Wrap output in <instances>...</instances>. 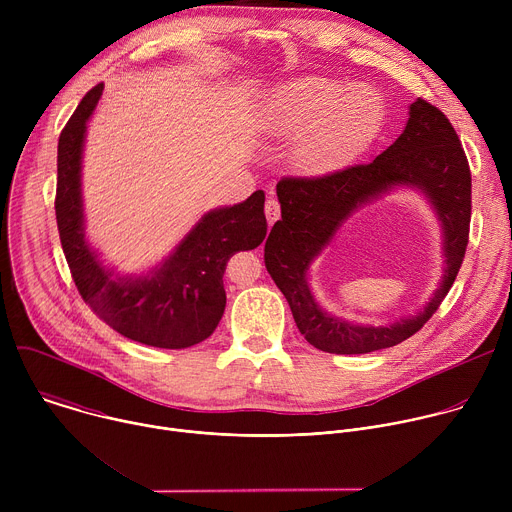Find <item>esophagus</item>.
<instances>
[{
    "instance_id": "esophagus-1",
    "label": "esophagus",
    "mask_w": 512,
    "mask_h": 512,
    "mask_svg": "<svg viewBox=\"0 0 512 512\" xmlns=\"http://www.w3.org/2000/svg\"><path fill=\"white\" fill-rule=\"evenodd\" d=\"M281 214V208H279V202L275 198H267L265 200V216H267V223L273 225L277 218Z\"/></svg>"
}]
</instances>
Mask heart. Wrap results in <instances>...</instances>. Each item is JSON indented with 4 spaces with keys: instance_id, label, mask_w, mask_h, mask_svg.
I'll list each match as a JSON object with an SVG mask.
<instances>
[{
    "instance_id": "b5f03b06",
    "label": "heart",
    "mask_w": 512,
    "mask_h": 512,
    "mask_svg": "<svg viewBox=\"0 0 512 512\" xmlns=\"http://www.w3.org/2000/svg\"><path fill=\"white\" fill-rule=\"evenodd\" d=\"M381 119L377 99L328 79H304L279 91L267 113V129L277 137L302 133L294 156L310 172L328 170L350 158Z\"/></svg>"
}]
</instances>
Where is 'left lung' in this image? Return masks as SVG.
Masks as SVG:
<instances>
[{"label": "left lung", "mask_w": 512, "mask_h": 512, "mask_svg": "<svg viewBox=\"0 0 512 512\" xmlns=\"http://www.w3.org/2000/svg\"><path fill=\"white\" fill-rule=\"evenodd\" d=\"M417 185L432 200L445 227L443 285L417 317L391 327H352L326 315L305 281L311 259L352 209L391 185ZM281 221L265 241V267L285 296L304 338L330 354H367L401 344L437 312L462 267L472 214V174L450 119L417 99L397 141L369 164L324 176H285L277 182Z\"/></svg>", "instance_id": "1"}]
</instances>
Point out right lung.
I'll return each mask as SVG.
<instances>
[{
	"label": "right lung",
	"mask_w": 512,
	"mask_h": 512,
	"mask_svg": "<svg viewBox=\"0 0 512 512\" xmlns=\"http://www.w3.org/2000/svg\"><path fill=\"white\" fill-rule=\"evenodd\" d=\"M103 95L93 87L58 137L56 225L72 279L89 308L121 336L156 346L188 348L206 340L223 318V275L237 251L259 247L267 235L265 194L200 218L162 267L143 277H117L85 241L81 154L87 121Z\"/></svg>",
	"instance_id": "add662e5"
}]
</instances>
